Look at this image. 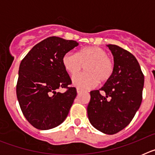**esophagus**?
I'll return each instance as SVG.
<instances>
[{
	"label": "esophagus",
	"instance_id": "1",
	"mask_svg": "<svg viewBox=\"0 0 155 155\" xmlns=\"http://www.w3.org/2000/svg\"><path fill=\"white\" fill-rule=\"evenodd\" d=\"M83 90H81V89H80V88H77V93H78V94H81V92H83Z\"/></svg>",
	"mask_w": 155,
	"mask_h": 155
}]
</instances>
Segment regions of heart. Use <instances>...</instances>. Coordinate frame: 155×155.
I'll return each instance as SVG.
<instances>
[{"label": "heart", "instance_id": "obj_1", "mask_svg": "<svg viewBox=\"0 0 155 155\" xmlns=\"http://www.w3.org/2000/svg\"><path fill=\"white\" fill-rule=\"evenodd\" d=\"M64 69L71 75L78 74L85 65V72L76 75L72 79L74 86L87 89L96 86L98 82L105 83L112 78L114 62L108 57L107 52L98 46L82 48L77 53H67L62 58Z\"/></svg>", "mask_w": 155, "mask_h": 155}]
</instances>
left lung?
Wrapping results in <instances>:
<instances>
[{
	"label": "left lung",
	"instance_id": "obj_1",
	"mask_svg": "<svg viewBox=\"0 0 155 155\" xmlns=\"http://www.w3.org/2000/svg\"><path fill=\"white\" fill-rule=\"evenodd\" d=\"M107 46L114 58V72L99 90L90 92L87 112L94 128L104 134H114L125 128L139 109L144 76L132 53L116 45Z\"/></svg>",
	"mask_w": 155,
	"mask_h": 155
}]
</instances>
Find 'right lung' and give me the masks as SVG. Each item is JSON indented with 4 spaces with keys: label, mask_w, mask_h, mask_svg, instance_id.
<instances>
[{
    "label": "right lung",
    "mask_w": 155,
    "mask_h": 155,
    "mask_svg": "<svg viewBox=\"0 0 155 155\" xmlns=\"http://www.w3.org/2000/svg\"><path fill=\"white\" fill-rule=\"evenodd\" d=\"M78 42L57 36L49 37L34 46L21 61L16 94L23 115L39 130L54 128L67 118L77 91L64 69V54ZM67 88L65 93L56 91Z\"/></svg>",
    "instance_id": "obj_1"
}]
</instances>
